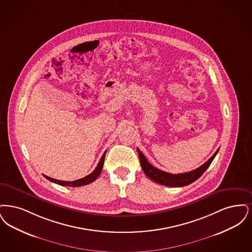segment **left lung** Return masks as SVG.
<instances>
[{
	"mask_svg": "<svg viewBox=\"0 0 252 252\" xmlns=\"http://www.w3.org/2000/svg\"><path fill=\"white\" fill-rule=\"evenodd\" d=\"M219 151V149L206 163H204L201 166L197 167L196 169L186 172V173L171 174V173L165 172V171L154 167V165H152L148 162L147 158L140 152V150L137 149L141 167H142L143 171L146 176L159 185L170 186V187H182V186H188V185L194 183L195 181H197V179L202 175L205 172V170L208 168L209 165L213 162V160L215 159Z\"/></svg>",
	"mask_w": 252,
	"mask_h": 252,
	"instance_id": "1",
	"label": "left lung"
}]
</instances>
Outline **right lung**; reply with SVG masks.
<instances>
[{
	"mask_svg": "<svg viewBox=\"0 0 252 252\" xmlns=\"http://www.w3.org/2000/svg\"><path fill=\"white\" fill-rule=\"evenodd\" d=\"M105 154H106V152L101 156V158H100V160H99V162H98L97 167L94 169L93 172H91L89 175L86 176V177H84V178H82V179L76 180V181H73V182L59 181V180L53 179V178L48 177V176H43L47 180H49V181H51V182H53V183H55V184H57V185H59V186H71V187H79V186H87V185L91 184L92 182H94V181L98 178V176H99V174H100V172H101V170H102V166H103Z\"/></svg>",
	"mask_w": 252,
	"mask_h": 252,
	"instance_id": "right-lung-1",
	"label": "right lung"
}]
</instances>
